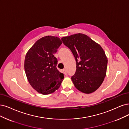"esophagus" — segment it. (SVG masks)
Masks as SVG:
<instances>
[{"instance_id":"1","label":"esophagus","mask_w":129,"mask_h":129,"mask_svg":"<svg viewBox=\"0 0 129 129\" xmlns=\"http://www.w3.org/2000/svg\"><path fill=\"white\" fill-rule=\"evenodd\" d=\"M63 73H64V74H65V75H66V74H67V72H66V70L65 69H64V70H63Z\"/></svg>"}]
</instances>
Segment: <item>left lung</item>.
Masks as SVG:
<instances>
[{
	"instance_id": "obj_1",
	"label": "left lung",
	"mask_w": 129,
	"mask_h": 129,
	"mask_svg": "<svg viewBox=\"0 0 129 129\" xmlns=\"http://www.w3.org/2000/svg\"><path fill=\"white\" fill-rule=\"evenodd\" d=\"M77 61V70L71 79L75 87L84 93L94 92L106 75L107 57L103 48L88 36L77 33L61 38Z\"/></svg>"
}]
</instances>
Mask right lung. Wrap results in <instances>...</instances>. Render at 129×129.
Returning <instances> with one entry per match:
<instances>
[{"mask_svg": "<svg viewBox=\"0 0 129 129\" xmlns=\"http://www.w3.org/2000/svg\"><path fill=\"white\" fill-rule=\"evenodd\" d=\"M59 38L47 36L37 40L25 55L24 70L31 87L42 94L54 92L60 86L64 74L57 70L54 54L61 45Z\"/></svg>", "mask_w": 129, "mask_h": 129, "instance_id": "add662e5", "label": "right lung"}]
</instances>
